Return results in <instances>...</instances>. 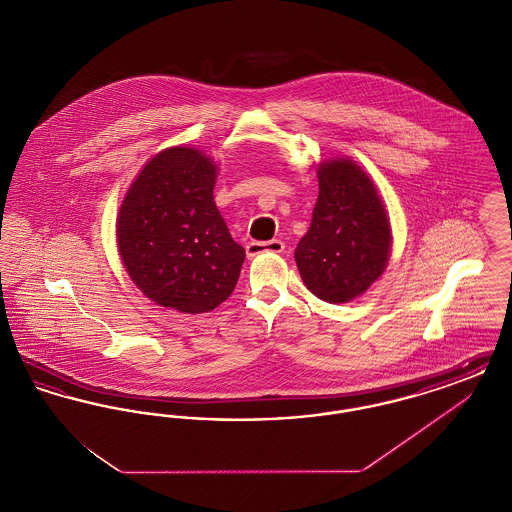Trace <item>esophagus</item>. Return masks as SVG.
Segmentation results:
<instances>
[{"label":"esophagus","instance_id":"1","mask_svg":"<svg viewBox=\"0 0 512 512\" xmlns=\"http://www.w3.org/2000/svg\"><path fill=\"white\" fill-rule=\"evenodd\" d=\"M284 242L282 240H268V242H249L245 245L247 257H255L261 253H282L284 251Z\"/></svg>","mask_w":512,"mask_h":512}]
</instances>
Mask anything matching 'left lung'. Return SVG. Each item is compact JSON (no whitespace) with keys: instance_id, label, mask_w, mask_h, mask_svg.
Returning a JSON list of instances; mask_svg holds the SVG:
<instances>
[{"instance_id":"1","label":"left lung","mask_w":512,"mask_h":512,"mask_svg":"<svg viewBox=\"0 0 512 512\" xmlns=\"http://www.w3.org/2000/svg\"><path fill=\"white\" fill-rule=\"evenodd\" d=\"M318 199L295 263L307 290L326 303H347L382 276L391 226L374 182L355 161L318 165Z\"/></svg>"}]
</instances>
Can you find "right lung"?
I'll return each instance as SVG.
<instances>
[{"instance_id":"add662e5","label":"right lung","mask_w":512,"mask_h":512,"mask_svg":"<svg viewBox=\"0 0 512 512\" xmlns=\"http://www.w3.org/2000/svg\"><path fill=\"white\" fill-rule=\"evenodd\" d=\"M217 165L194 147L151 157L117 219L122 265L146 297L178 313H209L234 292L245 249L213 199Z\"/></svg>"}]
</instances>
